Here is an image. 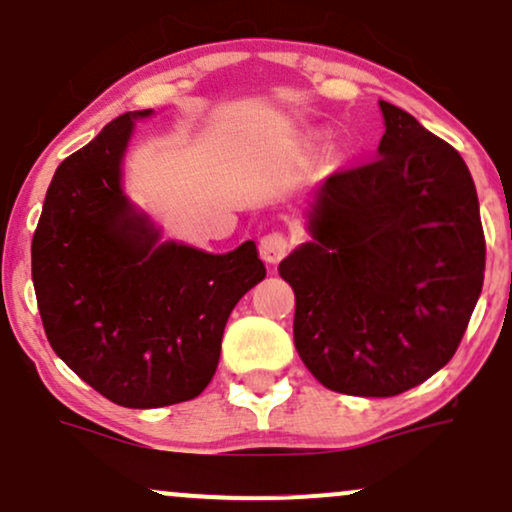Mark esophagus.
I'll list each match as a JSON object with an SVG mask.
<instances>
[{
    "mask_svg": "<svg viewBox=\"0 0 512 512\" xmlns=\"http://www.w3.org/2000/svg\"><path fill=\"white\" fill-rule=\"evenodd\" d=\"M289 248H291L289 238H286L284 233H279V231L269 233V236H264L260 240V255H262V260L269 262V264H276L279 260H284Z\"/></svg>",
    "mask_w": 512,
    "mask_h": 512,
    "instance_id": "1",
    "label": "esophagus"
}]
</instances>
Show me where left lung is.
<instances>
[{
    "instance_id": "1",
    "label": "left lung",
    "mask_w": 512,
    "mask_h": 512,
    "mask_svg": "<svg viewBox=\"0 0 512 512\" xmlns=\"http://www.w3.org/2000/svg\"><path fill=\"white\" fill-rule=\"evenodd\" d=\"M380 110L378 158L325 180L315 240L279 264L298 356L327 390L358 397L402 395L455 356L486 267L462 156L397 105Z\"/></svg>"
}]
</instances>
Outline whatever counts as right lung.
I'll use <instances>...</instances> for the list:
<instances>
[{
    "label": "right lung",
    "mask_w": 512,
    "mask_h": 512,
    "mask_svg": "<svg viewBox=\"0 0 512 512\" xmlns=\"http://www.w3.org/2000/svg\"><path fill=\"white\" fill-rule=\"evenodd\" d=\"M137 110L103 127L55 170L33 233L40 320L55 354L129 409L195 399L219 366L228 315L267 274L252 240L226 255L156 245L122 195Z\"/></svg>",
    "instance_id": "1"
}]
</instances>
